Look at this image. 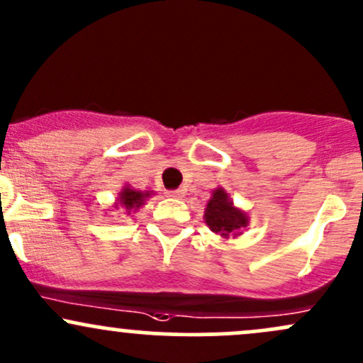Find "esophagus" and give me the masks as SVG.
Returning a JSON list of instances; mask_svg holds the SVG:
<instances>
[{
  "label": "esophagus",
  "instance_id": "1",
  "mask_svg": "<svg viewBox=\"0 0 363 363\" xmlns=\"http://www.w3.org/2000/svg\"><path fill=\"white\" fill-rule=\"evenodd\" d=\"M167 196L174 197V199H180V197H183V192H182V190H169V192H167Z\"/></svg>",
  "mask_w": 363,
  "mask_h": 363
}]
</instances>
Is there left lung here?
Here are the masks:
<instances>
[{
	"mask_svg": "<svg viewBox=\"0 0 363 363\" xmlns=\"http://www.w3.org/2000/svg\"><path fill=\"white\" fill-rule=\"evenodd\" d=\"M204 221L209 230L221 239H230V237L235 239L242 235V230L249 225V216L233 204L227 190L218 186L213 190L211 199L206 204Z\"/></svg>",
	"mask_w": 363,
	"mask_h": 363,
	"instance_id": "8db88e82",
	"label": "left lung"
}]
</instances>
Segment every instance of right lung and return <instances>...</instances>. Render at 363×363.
Segmentation results:
<instances>
[{
  "label": "right lung",
  "instance_id": "obj_1",
  "mask_svg": "<svg viewBox=\"0 0 363 363\" xmlns=\"http://www.w3.org/2000/svg\"><path fill=\"white\" fill-rule=\"evenodd\" d=\"M152 194H154L152 190H136L133 186L124 185L123 189H121V192L118 194V197H116V202L114 206H112V209L121 208L126 213H131V211L136 213L143 204H145L147 199H150Z\"/></svg>",
  "mask_w": 363,
  "mask_h": 363
}]
</instances>
